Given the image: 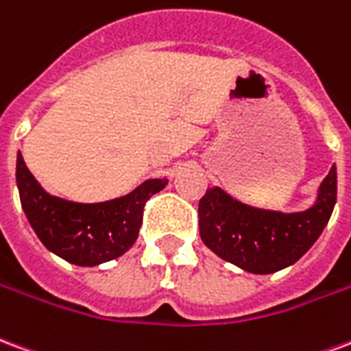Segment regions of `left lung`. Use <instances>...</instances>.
<instances>
[{"instance_id": "8db88e82", "label": "left lung", "mask_w": 351, "mask_h": 351, "mask_svg": "<svg viewBox=\"0 0 351 351\" xmlns=\"http://www.w3.org/2000/svg\"><path fill=\"white\" fill-rule=\"evenodd\" d=\"M337 204V166L322 181L316 202L305 211L258 209L219 186L207 189L198 206L200 235L207 249L254 275L293 265L316 243Z\"/></svg>"}]
</instances>
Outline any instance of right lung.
<instances>
[{"instance_id": "add662e5", "label": "right lung", "mask_w": 351, "mask_h": 351, "mask_svg": "<svg viewBox=\"0 0 351 351\" xmlns=\"http://www.w3.org/2000/svg\"><path fill=\"white\" fill-rule=\"evenodd\" d=\"M20 202L33 232L46 249L74 265H99L119 258L134 245L145 202L168 185L147 179L132 193L99 204H78L48 194L16 155Z\"/></svg>"}]
</instances>
